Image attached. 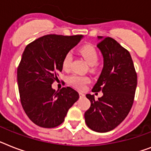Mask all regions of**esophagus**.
I'll list each match as a JSON object with an SVG mask.
<instances>
[{"mask_svg": "<svg viewBox=\"0 0 151 151\" xmlns=\"http://www.w3.org/2000/svg\"><path fill=\"white\" fill-rule=\"evenodd\" d=\"M79 95H80V98H84V97L85 96V95H84V94H83V93H81V92L79 93Z\"/></svg>", "mask_w": 151, "mask_h": 151, "instance_id": "esophagus-1", "label": "esophagus"}]
</instances>
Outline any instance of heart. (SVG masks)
<instances>
[{
    "label": "heart",
    "mask_w": 151,
    "mask_h": 151,
    "mask_svg": "<svg viewBox=\"0 0 151 151\" xmlns=\"http://www.w3.org/2000/svg\"><path fill=\"white\" fill-rule=\"evenodd\" d=\"M79 52L84 57L88 64L91 65V71H95L98 68V61H99V52L96 48L91 45H85L80 48ZM73 56L71 51L67 52L64 55L62 60V67L65 70H68L70 69L73 61ZM90 79L88 77H82V76L73 74L68 78V82L70 85L74 88L82 90L84 89L85 84L89 83Z\"/></svg>",
    "instance_id": "1"
}]
</instances>
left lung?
Here are the masks:
<instances>
[{"instance_id": "1", "label": "left lung", "mask_w": 151, "mask_h": 151, "mask_svg": "<svg viewBox=\"0 0 151 151\" xmlns=\"http://www.w3.org/2000/svg\"><path fill=\"white\" fill-rule=\"evenodd\" d=\"M97 46L104 57V67L92 92L102 91L95 100L86 95L91 107L84 113L91 129L105 133L112 130L126 119L133 106L137 85V74L127 49L111 37H99Z\"/></svg>"}]
</instances>
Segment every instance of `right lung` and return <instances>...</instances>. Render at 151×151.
<instances>
[{"instance_id":"add662e5","label":"right lung","mask_w":151,"mask_h":151,"mask_svg":"<svg viewBox=\"0 0 151 151\" xmlns=\"http://www.w3.org/2000/svg\"><path fill=\"white\" fill-rule=\"evenodd\" d=\"M81 35H43L28 44L17 70L20 101L24 112L35 125L54 128L64 121L69 109L79 99L70 87L52 88L62 71V60L78 45Z\"/></svg>"}]
</instances>
